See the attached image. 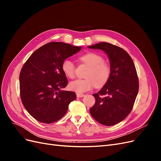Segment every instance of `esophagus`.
Wrapping results in <instances>:
<instances>
[{
    "label": "esophagus",
    "instance_id": "obj_1",
    "mask_svg": "<svg viewBox=\"0 0 161 161\" xmlns=\"http://www.w3.org/2000/svg\"><path fill=\"white\" fill-rule=\"evenodd\" d=\"M85 95L82 94V93H77V94H76V97H85Z\"/></svg>",
    "mask_w": 161,
    "mask_h": 161
}]
</instances>
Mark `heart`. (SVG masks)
<instances>
[{
  "label": "heart",
  "mask_w": 161,
  "mask_h": 161,
  "mask_svg": "<svg viewBox=\"0 0 161 161\" xmlns=\"http://www.w3.org/2000/svg\"><path fill=\"white\" fill-rule=\"evenodd\" d=\"M80 60L89 66L85 74L86 79L70 82V90L81 93L91 90L95 85L97 88H101L108 82L111 75V68L108 63L104 61L103 56L91 52L81 56ZM62 70L70 79H73L75 76V64L69 59H65L62 62Z\"/></svg>",
  "instance_id": "1"
}]
</instances>
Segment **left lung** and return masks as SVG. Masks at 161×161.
I'll list each match as a JSON object with an SVG mask.
<instances>
[{
	"instance_id": "left-lung-1",
	"label": "left lung",
	"mask_w": 161,
	"mask_h": 161,
	"mask_svg": "<svg viewBox=\"0 0 161 161\" xmlns=\"http://www.w3.org/2000/svg\"><path fill=\"white\" fill-rule=\"evenodd\" d=\"M88 47L105 52L111 68L109 80L93 94L95 103L90 113L101 124L115 125L130 114L138 95L139 82L135 65L124 49L109 43L100 42Z\"/></svg>"
}]
</instances>
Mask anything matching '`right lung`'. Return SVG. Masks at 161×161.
Segmentation results:
<instances>
[{
	"instance_id": "obj_1",
	"label": "right lung",
	"mask_w": 161,
	"mask_h": 161,
	"mask_svg": "<svg viewBox=\"0 0 161 161\" xmlns=\"http://www.w3.org/2000/svg\"><path fill=\"white\" fill-rule=\"evenodd\" d=\"M81 47L64 42H50L38 48L23 66L19 75L20 95L23 106L33 118L51 124L60 119L75 92L63 91L68 84L62 70V62L75 54Z\"/></svg>"
}]
</instances>
